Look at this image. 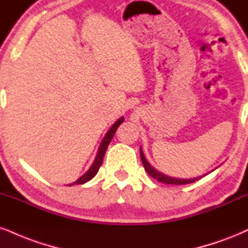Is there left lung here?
Masks as SVG:
<instances>
[{"label":"left lung","instance_id":"8db88e82","mask_svg":"<svg viewBox=\"0 0 248 248\" xmlns=\"http://www.w3.org/2000/svg\"><path fill=\"white\" fill-rule=\"evenodd\" d=\"M140 153H141V159H142V163H143V166H144L145 171L148 172L149 175H151L154 179H156V180L159 181V183H164V184H170V185H186V184H190V183H194L195 180H198L200 178H193V179H175V178H171V177H168V175L163 174V173L158 172L157 170H155L153 166L150 165L147 162V159H145L144 155H143L142 150H140Z\"/></svg>","mask_w":248,"mask_h":248}]
</instances>
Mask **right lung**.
<instances>
[{
    "mask_svg": "<svg viewBox=\"0 0 248 248\" xmlns=\"http://www.w3.org/2000/svg\"><path fill=\"white\" fill-rule=\"evenodd\" d=\"M122 122H124V118H120L118 121L115 122L114 124H113V126L111 127V129H109L108 132H107L105 137H104L103 142H101V144H100V147H99V150H98L97 157H95L94 162L91 165V168L89 169L88 172H85L84 174H83L82 177L78 179V180H76L75 183L70 184V186H73V185H75V184L82 185V184L88 183L89 180H91V179L93 178L95 174H97L98 170H99V168L101 166V163H103L104 155H105V153H106V149H107V147H108L109 142L112 141V139H113V136H114L116 129H118V127L120 126Z\"/></svg>",
    "mask_w": 248,
    "mask_h": 248,
    "instance_id": "1",
    "label": "right lung"
}]
</instances>
